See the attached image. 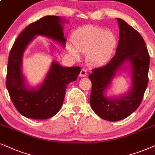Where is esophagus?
Segmentation results:
<instances>
[{
  "label": "esophagus",
  "mask_w": 155,
  "mask_h": 155,
  "mask_svg": "<svg viewBox=\"0 0 155 155\" xmlns=\"http://www.w3.org/2000/svg\"><path fill=\"white\" fill-rule=\"evenodd\" d=\"M87 69L84 68H81V72H80V74H79V76H81V77H84V76H87Z\"/></svg>",
  "instance_id": "34e87169"
}]
</instances>
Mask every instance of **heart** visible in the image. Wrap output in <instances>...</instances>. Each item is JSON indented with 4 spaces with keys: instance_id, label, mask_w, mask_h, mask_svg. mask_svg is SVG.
Here are the masks:
<instances>
[{
    "instance_id": "1",
    "label": "heart",
    "mask_w": 155,
    "mask_h": 155,
    "mask_svg": "<svg viewBox=\"0 0 155 155\" xmlns=\"http://www.w3.org/2000/svg\"><path fill=\"white\" fill-rule=\"evenodd\" d=\"M72 43L75 48L68 46V51L74 57H79L77 51L87 53V59L90 65L101 66L111 57L117 40L111 31L89 25L76 31Z\"/></svg>"
}]
</instances>
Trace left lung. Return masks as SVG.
I'll return each instance as SVG.
<instances>
[{"label":"left lung","mask_w":155,"mask_h":155,"mask_svg":"<svg viewBox=\"0 0 155 155\" xmlns=\"http://www.w3.org/2000/svg\"><path fill=\"white\" fill-rule=\"evenodd\" d=\"M119 40L116 54L105 66L92 70L89 74L92 87L90 104L93 111L104 120L117 121L134 112L142 102L148 84L150 55L140 33L120 18H117ZM126 61L132 67L133 85L123 97L107 98L103 94L115 74Z\"/></svg>","instance_id":"8db88e82"}]
</instances>
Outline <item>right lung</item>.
Returning a JSON list of instances; mask_svg holds the SVG:
<instances>
[{"label":"right lung","mask_w":155,"mask_h":155,"mask_svg":"<svg viewBox=\"0 0 155 155\" xmlns=\"http://www.w3.org/2000/svg\"><path fill=\"white\" fill-rule=\"evenodd\" d=\"M59 16L46 15L29 24L15 41L8 61L6 87L15 107L23 116L46 119L54 116L63 104L66 89L76 81L79 66L63 67L54 61L44 82L38 89H28L21 72L24 51L36 35L46 36L65 45L63 26Z\"/></svg>","instance_id":"1"}]
</instances>
